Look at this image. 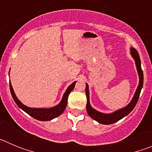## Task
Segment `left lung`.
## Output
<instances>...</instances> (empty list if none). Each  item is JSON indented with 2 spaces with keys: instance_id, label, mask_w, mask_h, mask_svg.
Wrapping results in <instances>:
<instances>
[{
  "instance_id": "1",
  "label": "left lung",
  "mask_w": 152,
  "mask_h": 152,
  "mask_svg": "<svg viewBox=\"0 0 152 152\" xmlns=\"http://www.w3.org/2000/svg\"><path fill=\"white\" fill-rule=\"evenodd\" d=\"M130 54H131L132 57L133 58V59L135 60V66H136L137 72H138V75H139V85L137 87V89L135 92L133 97L129 103L128 105L126 107H123V108L114 111V112L110 113H101L97 111L96 110L93 108L90 103V92L89 88H88V84H86V96H87V105H86V109L88 111V113L92 119L96 120L99 123L104 125H110L113 124V123H116V122L119 121L123 117L127 116L130 112L134 109V107L136 105L137 102L139 98V95H140L141 90L143 86V80H144V77H143V72L142 70V67H141V60L139 55L136 49L134 48H130Z\"/></svg>"
}]
</instances>
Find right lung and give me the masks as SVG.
<instances>
[{
    "label": "right lung",
    "mask_w": 152,
    "mask_h": 152,
    "mask_svg": "<svg viewBox=\"0 0 152 152\" xmlns=\"http://www.w3.org/2000/svg\"><path fill=\"white\" fill-rule=\"evenodd\" d=\"M77 81L72 83L71 85L68 86V88H67L64 94H63L62 99L60 101V103L58 105L55 106V107H49V108H32V107H29L27 106L24 105L20 101L17 96H16L14 91L13 89L11 83L10 82V89L11 95L13 96V100L17 103V105L18 106L21 110L26 112V113L29 114V116L33 117L34 119H38L40 121H49V120H52V119H55V118L59 116L61 113L64 111L65 108L68 104V95L71 93V91L74 89L75 88V84Z\"/></svg>",
    "instance_id": "right-lung-1"
}]
</instances>
